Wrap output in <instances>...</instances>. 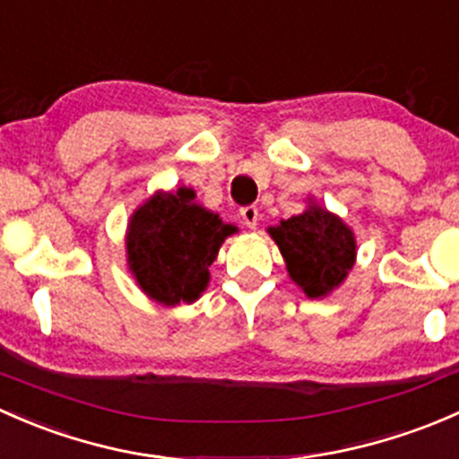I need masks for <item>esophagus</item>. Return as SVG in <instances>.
<instances>
[{
    "label": "esophagus",
    "instance_id": "1",
    "mask_svg": "<svg viewBox=\"0 0 459 459\" xmlns=\"http://www.w3.org/2000/svg\"><path fill=\"white\" fill-rule=\"evenodd\" d=\"M240 219H243V223L247 225L249 230L256 228L258 223V207L256 205H245L243 210H240Z\"/></svg>",
    "mask_w": 459,
    "mask_h": 459
}]
</instances>
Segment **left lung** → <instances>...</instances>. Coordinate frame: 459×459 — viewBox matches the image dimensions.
Masks as SVG:
<instances>
[{
  "label": "left lung",
  "instance_id": "8db88e82",
  "mask_svg": "<svg viewBox=\"0 0 459 459\" xmlns=\"http://www.w3.org/2000/svg\"><path fill=\"white\" fill-rule=\"evenodd\" d=\"M269 234L281 247L291 281L309 299L327 296L356 261L351 230L323 207L311 205L305 214L269 228Z\"/></svg>",
  "mask_w": 459,
  "mask_h": 459
}]
</instances>
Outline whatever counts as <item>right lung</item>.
I'll return each mask as SVG.
<instances>
[{"instance_id":"add662e5","label":"right lung","mask_w":459,"mask_h":459,"mask_svg":"<svg viewBox=\"0 0 459 459\" xmlns=\"http://www.w3.org/2000/svg\"><path fill=\"white\" fill-rule=\"evenodd\" d=\"M195 203V192L157 195L134 212L127 230V263L141 290L163 305L192 302L210 278L225 236L234 234Z\"/></svg>"}]
</instances>
